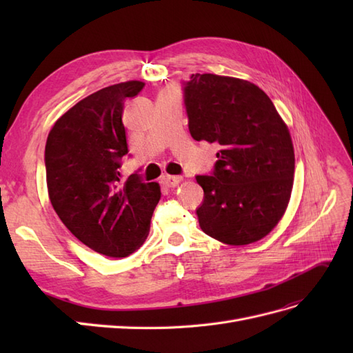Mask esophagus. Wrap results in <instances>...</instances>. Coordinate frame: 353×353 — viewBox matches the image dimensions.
<instances>
[{
    "label": "esophagus",
    "instance_id": "esophagus-1",
    "mask_svg": "<svg viewBox=\"0 0 353 353\" xmlns=\"http://www.w3.org/2000/svg\"><path fill=\"white\" fill-rule=\"evenodd\" d=\"M181 181H183V178L181 176H174V175H165L163 178H162V184L165 185V187H168V188H174V187H176Z\"/></svg>",
    "mask_w": 353,
    "mask_h": 353
}]
</instances>
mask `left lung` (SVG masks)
I'll return each mask as SVG.
<instances>
[{
	"instance_id": "obj_1",
	"label": "left lung",
	"mask_w": 353,
	"mask_h": 353,
	"mask_svg": "<svg viewBox=\"0 0 353 353\" xmlns=\"http://www.w3.org/2000/svg\"><path fill=\"white\" fill-rule=\"evenodd\" d=\"M184 101L191 137L221 145L213 175L196 176L205 191L200 228L230 245L259 241L290 201L294 148L288 126L268 95L245 79L191 74Z\"/></svg>"
}]
</instances>
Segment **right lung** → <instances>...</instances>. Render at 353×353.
Here are the masks:
<instances>
[{
  "mask_svg": "<svg viewBox=\"0 0 353 353\" xmlns=\"http://www.w3.org/2000/svg\"><path fill=\"white\" fill-rule=\"evenodd\" d=\"M141 81L110 85L73 105L50 130L47 188L52 208L81 243L109 258H125L144 244L160 200L157 183L134 176L121 183L128 153L123 103Z\"/></svg>",
  "mask_w": 353,
  "mask_h": 353,
  "instance_id": "obj_1",
  "label": "right lung"
}]
</instances>
